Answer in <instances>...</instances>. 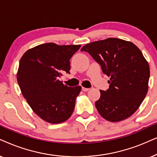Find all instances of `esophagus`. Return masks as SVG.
<instances>
[{
	"label": "esophagus",
	"mask_w": 157,
	"mask_h": 157,
	"mask_svg": "<svg viewBox=\"0 0 157 157\" xmlns=\"http://www.w3.org/2000/svg\"><path fill=\"white\" fill-rule=\"evenodd\" d=\"M82 90L83 91H85V92H87V91H88L89 90V88H86V87H82Z\"/></svg>",
	"instance_id": "obj_1"
}]
</instances>
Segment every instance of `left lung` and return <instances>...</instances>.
<instances>
[{
    "label": "left lung",
    "instance_id": "obj_1",
    "mask_svg": "<svg viewBox=\"0 0 157 157\" xmlns=\"http://www.w3.org/2000/svg\"><path fill=\"white\" fill-rule=\"evenodd\" d=\"M81 51L88 52L110 77L109 88L100 90L95 107L110 122L125 120L136 111L149 89V64L139 48L131 41L108 38L87 44Z\"/></svg>",
    "mask_w": 157,
    "mask_h": 157
}]
</instances>
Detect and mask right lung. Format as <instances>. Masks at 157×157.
<instances>
[{
    "mask_svg": "<svg viewBox=\"0 0 157 157\" xmlns=\"http://www.w3.org/2000/svg\"><path fill=\"white\" fill-rule=\"evenodd\" d=\"M81 45L47 43L27 50L21 58L17 81L27 103L49 124H61L72 114L80 85L68 87L59 78L70 74L72 55Z\"/></svg>",
    "mask_w": 157,
    "mask_h": 157,
    "instance_id": "obj_1",
    "label": "right lung"
}]
</instances>
